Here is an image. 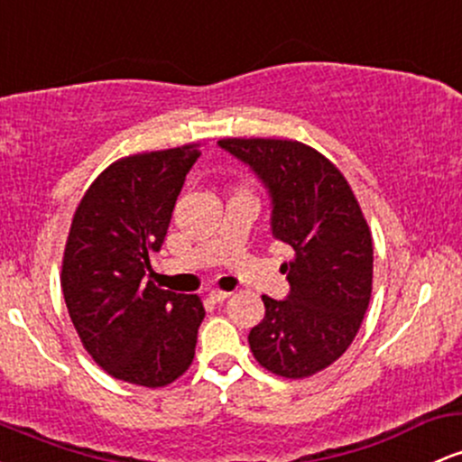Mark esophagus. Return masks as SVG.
I'll use <instances>...</instances> for the list:
<instances>
[{"label": "esophagus", "mask_w": 462, "mask_h": 462, "mask_svg": "<svg viewBox=\"0 0 462 462\" xmlns=\"http://www.w3.org/2000/svg\"><path fill=\"white\" fill-rule=\"evenodd\" d=\"M208 298H210L212 302H217V305H219V302L227 300V298H230V293H227V291H219V289H212V291L208 293Z\"/></svg>", "instance_id": "1"}]
</instances>
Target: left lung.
<instances>
[{"label":"left lung","mask_w":462,"mask_h":462,"mask_svg":"<svg viewBox=\"0 0 462 462\" xmlns=\"http://www.w3.org/2000/svg\"><path fill=\"white\" fill-rule=\"evenodd\" d=\"M272 197V236L293 250L289 296H263L265 318L247 336L263 368L305 379L346 353L373 293V236L346 177L298 140L223 138Z\"/></svg>","instance_id":"obj_1"}]
</instances>
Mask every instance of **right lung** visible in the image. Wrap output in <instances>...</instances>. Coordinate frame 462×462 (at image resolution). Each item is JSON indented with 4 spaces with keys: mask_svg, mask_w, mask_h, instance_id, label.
<instances>
[{
    "mask_svg": "<svg viewBox=\"0 0 462 462\" xmlns=\"http://www.w3.org/2000/svg\"><path fill=\"white\" fill-rule=\"evenodd\" d=\"M199 155L184 144L116 160L91 181L65 243L60 289L76 333L105 373L135 386H169L195 357L204 302L146 272Z\"/></svg>",
    "mask_w": 462,
    "mask_h": 462,
    "instance_id": "1",
    "label": "right lung"
}]
</instances>
